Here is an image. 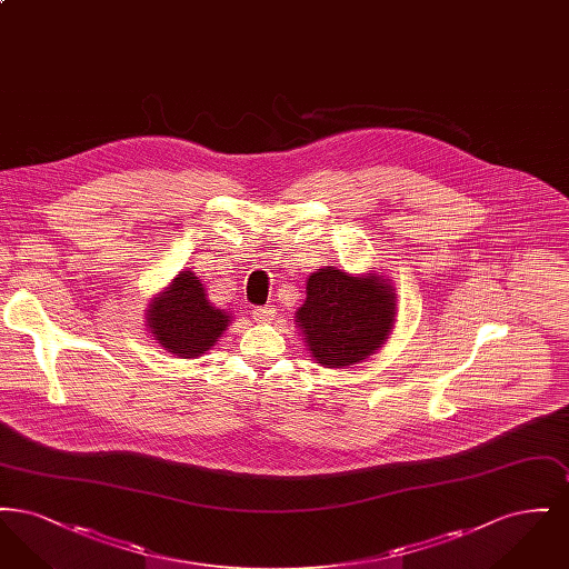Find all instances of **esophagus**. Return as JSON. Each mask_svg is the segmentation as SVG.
<instances>
[{"label":"esophagus","instance_id":"obj_1","mask_svg":"<svg viewBox=\"0 0 569 569\" xmlns=\"http://www.w3.org/2000/svg\"><path fill=\"white\" fill-rule=\"evenodd\" d=\"M251 318H253V322H258V325H267V322H271L272 318H274V307H272V305L258 307V309L251 311Z\"/></svg>","mask_w":569,"mask_h":569}]
</instances>
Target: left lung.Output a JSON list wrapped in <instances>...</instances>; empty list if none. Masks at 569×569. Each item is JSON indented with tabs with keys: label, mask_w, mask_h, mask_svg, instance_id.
Listing matches in <instances>:
<instances>
[{
	"label": "left lung",
	"mask_w": 569,
	"mask_h": 569,
	"mask_svg": "<svg viewBox=\"0 0 569 569\" xmlns=\"http://www.w3.org/2000/svg\"><path fill=\"white\" fill-rule=\"evenodd\" d=\"M307 352L326 369H348L388 341L397 295L381 272L362 274L322 267L307 279V298L295 313Z\"/></svg>",
	"instance_id": "8db88e82"
}]
</instances>
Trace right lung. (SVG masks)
I'll list each match as a JSON object with an SVG mask.
<instances>
[{"label":"right lung","instance_id":"right-lung-1","mask_svg":"<svg viewBox=\"0 0 569 569\" xmlns=\"http://www.w3.org/2000/svg\"><path fill=\"white\" fill-rule=\"evenodd\" d=\"M147 328L166 352L196 358L209 352L232 322V316L209 302L204 283L183 269L144 309Z\"/></svg>","mask_w":569,"mask_h":569}]
</instances>
